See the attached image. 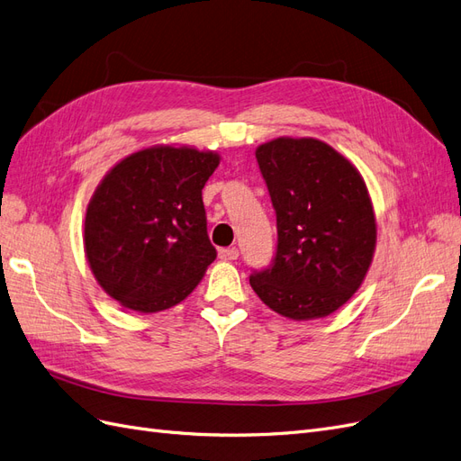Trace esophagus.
<instances>
[{"mask_svg": "<svg viewBox=\"0 0 461 461\" xmlns=\"http://www.w3.org/2000/svg\"><path fill=\"white\" fill-rule=\"evenodd\" d=\"M218 257H220L221 260H237V257H240V250H237L235 247L220 249V250H218Z\"/></svg>", "mask_w": 461, "mask_h": 461, "instance_id": "obj_1", "label": "esophagus"}]
</instances>
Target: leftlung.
<instances>
[{
  "mask_svg": "<svg viewBox=\"0 0 461 461\" xmlns=\"http://www.w3.org/2000/svg\"><path fill=\"white\" fill-rule=\"evenodd\" d=\"M277 224L270 270L250 287L279 316L306 321L347 304L377 245L374 203L360 170L316 138L281 136L257 147Z\"/></svg>",
  "mask_w": 461,
  "mask_h": 461,
  "instance_id": "obj_1",
  "label": "left lung"
}]
</instances>
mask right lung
I'll use <instances>...</instances> for the list:
<instances>
[{"label":"right lung","mask_w":461,"mask_h":461,"mask_svg":"<svg viewBox=\"0 0 461 461\" xmlns=\"http://www.w3.org/2000/svg\"><path fill=\"white\" fill-rule=\"evenodd\" d=\"M220 153L151 145L103 176L87 203L84 252L101 289L126 310L155 314L180 304L216 258L203 187Z\"/></svg>","instance_id":"right-lung-1"}]
</instances>
